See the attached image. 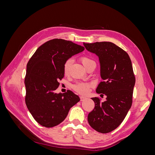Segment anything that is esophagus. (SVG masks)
<instances>
[{
	"instance_id": "esophagus-1",
	"label": "esophagus",
	"mask_w": 155,
	"mask_h": 155,
	"mask_svg": "<svg viewBox=\"0 0 155 155\" xmlns=\"http://www.w3.org/2000/svg\"><path fill=\"white\" fill-rule=\"evenodd\" d=\"M87 97H84V96H81L80 97V100H81V101H85V100H87Z\"/></svg>"
}]
</instances>
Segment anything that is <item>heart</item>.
I'll return each instance as SVG.
<instances>
[{
    "label": "heart",
    "mask_w": 155,
    "mask_h": 155,
    "mask_svg": "<svg viewBox=\"0 0 155 155\" xmlns=\"http://www.w3.org/2000/svg\"><path fill=\"white\" fill-rule=\"evenodd\" d=\"M80 61L81 63L85 68H87L89 65L95 64V61H94L91 58L88 57V56H82L80 58ZM73 61L72 59H68L66 61L64 62L63 64V73L65 76H68L70 72V68L72 64ZM93 86V84L92 83L85 82V81H81L78 82L73 85L74 90L77 92L78 93L80 94H87L90 91V88Z\"/></svg>",
    "instance_id": "obj_1"
}]
</instances>
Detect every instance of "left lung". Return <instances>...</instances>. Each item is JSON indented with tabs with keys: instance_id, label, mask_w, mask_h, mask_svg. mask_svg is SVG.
<instances>
[{
	"instance_id": "obj_1",
	"label": "left lung",
	"mask_w": 155,
	"mask_h": 155,
	"mask_svg": "<svg viewBox=\"0 0 155 155\" xmlns=\"http://www.w3.org/2000/svg\"><path fill=\"white\" fill-rule=\"evenodd\" d=\"M85 48L99 58L103 81L97 94L107 96L106 101L92 97L94 109L88 115V121L96 131L108 133L124 121L133 102L135 77L130 59L123 49L110 42L83 43Z\"/></svg>"
}]
</instances>
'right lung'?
<instances>
[{
  "mask_svg": "<svg viewBox=\"0 0 155 155\" xmlns=\"http://www.w3.org/2000/svg\"><path fill=\"white\" fill-rule=\"evenodd\" d=\"M85 48L61 39L50 40L37 49L26 67L25 79V102L28 109L37 123L53 127L66 118L70 108L80 99L67 91L55 93L58 82L64 77L63 64L72 55Z\"/></svg>",
  "mask_w": 155,
  "mask_h": 155,
  "instance_id": "1",
  "label": "right lung"
}]
</instances>
